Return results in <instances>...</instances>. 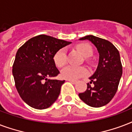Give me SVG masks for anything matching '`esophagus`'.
<instances>
[{
	"mask_svg": "<svg viewBox=\"0 0 132 132\" xmlns=\"http://www.w3.org/2000/svg\"><path fill=\"white\" fill-rule=\"evenodd\" d=\"M68 81H69L70 82H71V83H73V84H75V83H76V80H67Z\"/></svg>",
	"mask_w": 132,
	"mask_h": 132,
	"instance_id": "1",
	"label": "esophagus"
}]
</instances>
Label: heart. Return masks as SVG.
<instances>
[{
    "label": "heart",
    "instance_id": "heart-1",
    "mask_svg": "<svg viewBox=\"0 0 132 132\" xmlns=\"http://www.w3.org/2000/svg\"><path fill=\"white\" fill-rule=\"evenodd\" d=\"M76 49L85 57L91 56L93 54L92 47L87 43H80L76 45ZM53 60L57 67H62L67 63V54L65 49H60L54 55ZM88 73L86 68L76 66H67L62 69L61 77L67 80H76Z\"/></svg>",
    "mask_w": 132,
    "mask_h": 132
}]
</instances>
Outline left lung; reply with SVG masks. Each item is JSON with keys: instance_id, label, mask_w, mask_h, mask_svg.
<instances>
[{"instance_id": "8db88e82", "label": "left lung", "mask_w": 132, "mask_h": 132, "mask_svg": "<svg viewBox=\"0 0 132 132\" xmlns=\"http://www.w3.org/2000/svg\"><path fill=\"white\" fill-rule=\"evenodd\" d=\"M89 40L96 47L99 53V61L94 73L89 78L87 88L80 93V98L87 105L93 108H101L107 105L116 94L122 73L120 54L115 46L107 40L89 35L80 38Z\"/></svg>"}]
</instances>
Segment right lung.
<instances>
[{"instance_id": "obj_1", "label": "right lung", "mask_w": 132, "mask_h": 132, "mask_svg": "<svg viewBox=\"0 0 132 132\" xmlns=\"http://www.w3.org/2000/svg\"><path fill=\"white\" fill-rule=\"evenodd\" d=\"M70 43L41 34L28 40L18 49L12 73L18 94L30 107L44 110L57 100L65 80L47 78L60 73L53 57L58 50Z\"/></svg>"}]
</instances>
